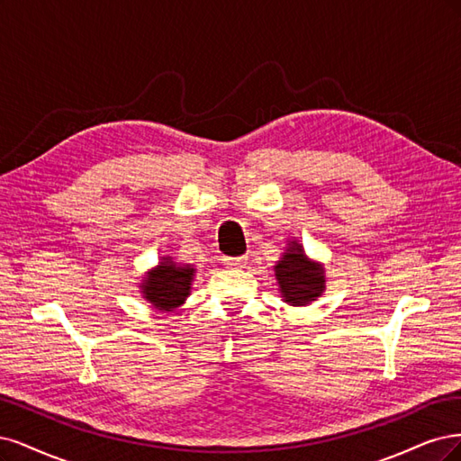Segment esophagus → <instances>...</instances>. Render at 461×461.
I'll list each match as a JSON object with an SVG mask.
<instances>
[{"label":"esophagus","mask_w":461,"mask_h":461,"mask_svg":"<svg viewBox=\"0 0 461 461\" xmlns=\"http://www.w3.org/2000/svg\"><path fill=\"white\" fill-rule=\"evenodd\" d=\"M224 266H228V268H245V266H247V257L224 258Z\"/></svg>","instance_id":"esophagus-1"}]
</instances>
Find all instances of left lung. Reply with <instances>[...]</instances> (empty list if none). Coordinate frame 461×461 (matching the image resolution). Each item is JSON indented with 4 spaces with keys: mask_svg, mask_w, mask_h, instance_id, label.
<instances>
[{
    "mask_svg": "<svg viewBox=\"0 0 461 461\" xmlns=\"http://www.w3.org/2000/svg\"><path fill=\"white\" fill-rule=\"evenodd\" d=\"M281 301L289 306H308L325 291V268L308 258L303 243L291 240L274 266Z\"/></svg>",
    "mask_w": 461,
    "mask_h": 461,
    "instance_id": "obj_1",
    "label": "left lung"
}]
</instances>
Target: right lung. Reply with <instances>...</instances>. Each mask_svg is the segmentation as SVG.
Wrapping results in <instances>:
<instances>
[{
  "mask_svg": "<svg viewBox=\"0 0 461 461\" xmlns=\"http://www.w3.org/2000/svg\"><path fill=\"white\" fill-rule=\"evenodd\" d=\"M195 274L197 268H193V264H180L174 262L172 257H160L155 268L145 274L140 293L155 308L172 312L187 301Z\"/></svg>",
  "mask_w": 461,
  "mask_h": 461,
  "instance_id": "right-lung-1",
  "label": "right lung"
}]
</instances>
